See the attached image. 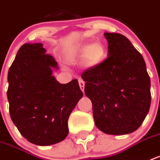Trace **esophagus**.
I'll return each instance as SVG.
<instances>
[{"label": "esophagus", "instance_id": "esophagus-1", "mask_svg": "<svg viewBox=\"0 0 160 160\" xmlns=\"http://www.w3.org/2000/svg\"><path fill=\"white\" fill-rule=\"evenodd\" d=\"M79 85H80V89H81V90L84 92V80H81V79H80V80H79Z\"/></svg>", "mask_w": 160, "mask_h": 160}]
</instances>
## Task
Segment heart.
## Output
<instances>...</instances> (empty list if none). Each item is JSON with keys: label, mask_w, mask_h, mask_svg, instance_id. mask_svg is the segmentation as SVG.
Instances as JSON below:
<instances>
[{"label": "heart", "mask_w": 160, "mask_h": 160, "mask_svg": "<svg viewBox=\"0 0 160 160\" xmlns=\"http://www.w3.org/2000/svg\"><path fill=\"white\" fill-rule=\"evenodd\" d=\"M76 54L84 57L88 67H95L102 62L105 57V48L100 42L85 43L76 49Z\"/></svg>", "instance_id": "1"}]
</instances>
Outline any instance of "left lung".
<instances>
[{"label": "left lung", "mask_w": 160, "mask_h": 160, "mask_svg": "<svg viewBox=\"0 0 160 160\" xmlns=\"http://www.w3.org/2000/svg\"><path fill=\"white\" fill-rule=\"evenodd\" d=\"M108 57L81 74L96 127L106 134L135 132L151 102L150 79L141 53L124 35L105 33Z\"/></svg>", "instance_id": "8db88e82"}]
</instances>
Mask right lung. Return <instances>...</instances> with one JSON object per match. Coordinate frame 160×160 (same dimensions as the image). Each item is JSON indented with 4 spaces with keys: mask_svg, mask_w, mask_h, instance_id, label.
Here are the masks:
<instances>
[{
    "mask_svg": "<svg viewBox=\"0 0 160 160\" xmlns=\"http://www.w3.org/2000/svg\"><path fill=\"white\" fill-rule=\"evenodd\" d=\"M42 43L20 47L8 71L9 111L20 134L31 143L49 145L68 135L70 114L83 97L77 79L60 84L52 76L58 63Z\"/></svg>",
    "mask_w": 160,
    "mask_h": 160,
    "instance_id": "obj_1",
    "label": "right lung"
}]
</instances>
